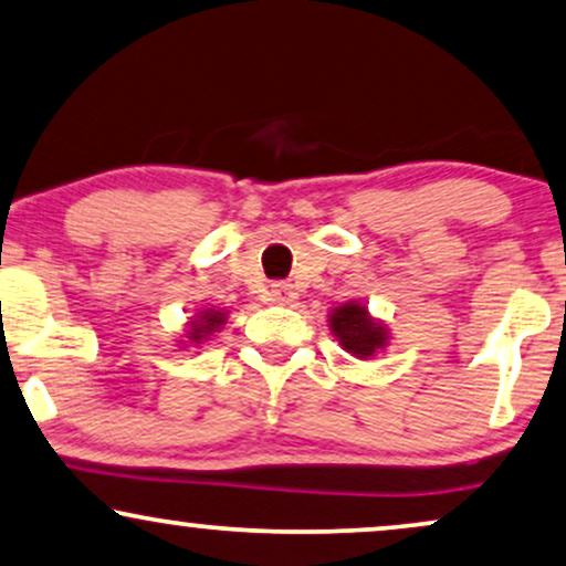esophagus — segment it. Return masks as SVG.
<instances>
[{"instance_id":"34e87169","label":"esophagus","mask_w":566,"mask_h":566,"mask_svg":"<svg viewBox=\"0 0 566 566\" xmlns=\"http://www.w3.org/2000/svg\"><path fill=\"white\" fill-rule=\"evenodd\" d=\"M292 295H295V292H292V284L287 282L271 284V300H276V303H290Z\"/></svg>"}]
</instances>
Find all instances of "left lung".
Segmentation results:
<instances>
[{"mask_svg": "<svg viewBox=\"0 0 566 566\" xmlns=\"http://www.w3.org/2000/svg\"><path fill=\"white\" fill-rule=\"evenodd\" d=\"M328 328H332V334L336 336L342 349L353 357H360V360H370V357L389 345L386 324L370 316L368 307L357 303V300L336 305L328 313Z\"/></svg>", "mask_w": 566, "mask_h": 566, "instance_id": "8db88e82", "label": "left lung"}]
</instances>
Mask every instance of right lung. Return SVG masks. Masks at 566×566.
Masks as SVG:
<instances>
[{
  "instance_id": "1",
  "label": "right lung",
  "mask_w": 566,
  "mask_h": 566,
  "mask_svg": "<svg viewBox=\"0 0 566 566\" xmlns=\"http://www.w3.org/2000/svg\"><path fill=\"white\" fill-rule=\"evenodd\" d=\"M224 324H227V311L203 307V311H198L196 316L188 321V326H185V342H180V345L182 347L203 345V342L209 339V336L217 334Z\"/></svg>"
}]
</instances>
